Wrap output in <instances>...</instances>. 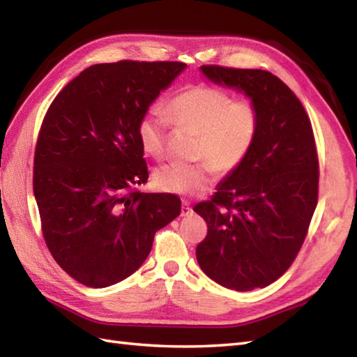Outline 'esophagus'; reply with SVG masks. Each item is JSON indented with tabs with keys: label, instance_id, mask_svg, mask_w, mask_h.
<instances>
[{
	"label": "esophagus",
	"instance_id": "1",
	"mask_svg": "<svg viewBox=\"0 0 357 357\" xmlns=\"http://www.w3.org/2000/svg\"><path fill=\"white\" fill-rule=\"evenodd\" d=\"M192 213H193V208L190 207V204H188L187 201H184L183 202V207H181V215L188 216V215H192Z\"/></svg>",
	"mask_w": 357,
	"mask_h": 357
}]
</instances>
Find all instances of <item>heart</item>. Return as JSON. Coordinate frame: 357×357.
Instances as JSON below:
<instances>
[{"label": "heart", "instance_id": "heart-1", "mask_svg": "<svg viewBox=\"0 0 357 357\" xmlns=\"http://www.w3.org/2000/svg\"><path fill=\"white\" fill-rule=\"evenodd\" d=\"M165 115L174 126L198 135L196 164H165L155 172L159 190L184 196L207 192L221 174L236 172L253 150L261 130V112L248 98L233 100L227 90L198 84L184 89L167 104ZM167 119L150 112L138 124L142 150L155 159L164 156Z\"/></svg>", "mask_w": 357, "mask_h": 357}]
</instances>
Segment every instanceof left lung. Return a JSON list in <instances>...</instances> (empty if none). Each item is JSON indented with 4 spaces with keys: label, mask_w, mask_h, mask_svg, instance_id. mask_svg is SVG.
<instances>
[{
    "label": "left lung",
    "mask_w": 357,
    "mask_h": 357,
    "mask_svg": "<svg viewBox=\"0 0 357 357\" xmlns=\"http://www.w3.org/2000/svg\"><path fill=\"white\" fill-rule=\"evenodd\" d=\"M211 81L236 87L261 112L253 150L193 210L207 222L196 247L206 275L225 288L252 291L275 282L304 244L319 195V158L310 118L291 89L259 69L202 66Z\"/></svg>",
    "instance_id": "8db88e82"
}]
</instances>
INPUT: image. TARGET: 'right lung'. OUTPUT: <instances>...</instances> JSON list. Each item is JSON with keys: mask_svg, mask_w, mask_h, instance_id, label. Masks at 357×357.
I'll use <instances>...</instances> for the list:
<instances>
[{"mask_svg": "<svg viewBox=\"0 0 357 357\" xmlns=\"http://www.w3.org/2000/svg\"><path fill=\"white\" fill-rule=\"evenodd\" d=\"M185 66H90L45 112L33 158L43 238L82 285L102 288L130 276L147 259L155 233L181 213L176 195L141 193L136 185L149 179L139 121Z\"/></svg>", "mask_w": 357, "mask_h": 357, "instance_id": "1", "label": "right lung"}]
</instances>
